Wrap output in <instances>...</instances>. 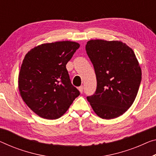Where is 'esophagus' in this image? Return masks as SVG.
Wrapping results in <instances>:
<instances>
[{"label":"esophagus","mask_w":156,"mask_h":156,"mask_svg":"<svg viewBox=\"0 0 156 156\" xmlns=\"http://www.w3.org/2000/svg\"><path fill=\"white\" fill-rule=\"evenodd\" d=\"M78 89H79V90H80V93H83V86H80V87L78 88Z\"/></svg>","instance_id":"34e87169"}]
</instances>
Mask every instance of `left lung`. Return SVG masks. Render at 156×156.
<instances>
[{
	"label": "left lung",
	"mask_w": 156,
	"mask_h": 156,
	"mask_svg": "<svg viewBox=\"0 0 156 156\" xmlns=\"http://www.w3.org/2000/svg\"><path fill=\"white\" fill-rule=\"evenodd\" d=\"M86 51L97 80L96 90L87 100L100 118L121 116L135 101L142 81V70L133 50L121 41L91 40Z\"/></svg>",
	"instance_id": "left-lung-1"
}]
</instances>
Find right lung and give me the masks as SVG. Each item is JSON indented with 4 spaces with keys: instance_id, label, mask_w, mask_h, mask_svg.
Wrapping results in <instances>:
<instances>
[{
    "instance_id": "right-lung-1",
    "label": "right lung",
    "mask_w": 156,
    "mask_h": 156,
    "mask_svg": "<svg viewBox=\"0 0 156 156\" xmlns=\"http://www.w3.org/2000/svg\"><path fill=\"white\" fill-rule=\"evenodd\" d=\"M80 46L71 41L46 43L26 54L19 75V90L27 106L42 118H60L80 95L66 69Z\"/></svg>"
}]
</instances>
